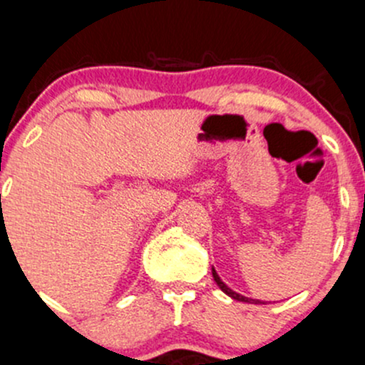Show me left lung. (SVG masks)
<instances>
[{"label": "left lung", "mask_w": 365, "mask_h": 365, "mask_svg": "<svg viewBox=\"0 0 365 365\" xmlns=\"http://www.w3.org/2000/svg\"><path fill=\"white\" fill-rule=\"evenodd\" d=\"M212 273H213V279L215 282H217V285H218V289L222 290V292L224 294H227L229 297H232V299H236V301H243V302H252V304H257V302L259 301H255V299H250V297H245V295H241V294H237V292H234V290H231L229 289L227 285H225L224 282H222L220 278H218V274H217V271L215 269H212Z\"/></svg>", "instance_id": "left-lung-1"}]
</instances>
